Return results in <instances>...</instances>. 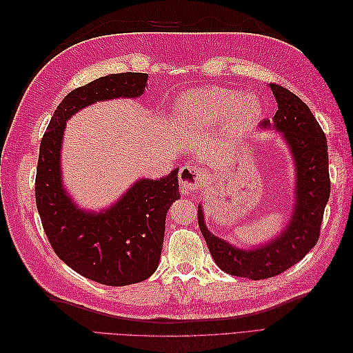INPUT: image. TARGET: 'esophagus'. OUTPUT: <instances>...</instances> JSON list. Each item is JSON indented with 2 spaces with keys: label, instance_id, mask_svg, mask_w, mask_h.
Masks as SVG:
<instances>
[{
  "label": "esophagus",
  "instance_id": "esophagus-1",
  "mask_svg": "<svg viewBox=\"0 0 353 353\" xmlns=\"http://www.w3.org/2000/svg\"><path fill=\"white\" fill-rule=\"evenodd\" d=\"M203 178H205V172L197 166L187 165L179 170V184L185 193H196V191H199Z\"/></svg>",
  "mask_w": 353,
  "mask_h": 353
}]
</instances>
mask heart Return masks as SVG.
Wrapping results in <instances>:
<instances>
[{
  "instance_id": "obj_1",
  "label": "heart",
  "mask_w": 353,
  "mask_h": 353,
  "mask_svg": "<svg viewBox=\"0 0 353 353\" xmlns=\"http://www.w3.org/2000/svg\"><path fill=\"white\" fill-rule=\"evenodd\" d=\"M179 113L187 121L209 125L230 110L237 122H249L259 113L258 103L249 95H239L223 88H203L188 92L179 101Z\"/></svg>"
}]
</instances>
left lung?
Returning a JSON list of instances; mask_svg holds the SVG:
<instances>
[{"instance_id": "left-lung-1", "label": "left lung", "mask_w": 353, "mask_h": 353, "mask_svg": "<svg viewBox=\"0 0 353 353\" xmlns=\"http://www.w3.org/2000/svg\"><path fill=\"white\" fill-rule=\"evenodd\" d=\"M279 110L272 125L290 145L296 162V203L287 228L256 249L234 248L205 225L201 206L197 209L199 227L213 261L231 275L265 280L284 272L303 259L319 239L324 209L330 197L327 138L312 112L296 94L279 83H270ZM270 119L262 126H270Z\"/></svg>"}]
</instances>
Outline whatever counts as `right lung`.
<instances>
[{"label":"right lung","mask_w":353,"mask_h":353,"mask_svg":"<svg viewBox=\"0 0 353 353\" xmlns=\"http://www.w3.org/2000/svg\"><path fill=\"white\" fill-rule=\"evenodd\" d=\"M147 78V73H113L73 90L59 104L39 145L35 199L51 248L73 271L105 285L140 283L156 271L166 213L179 199L178 169L160 179H140L108 210L90 213L63 187V132L72 114L95 101L140 97Z\"/></svg>","instance_id":"add662e5"}]
</instances>
